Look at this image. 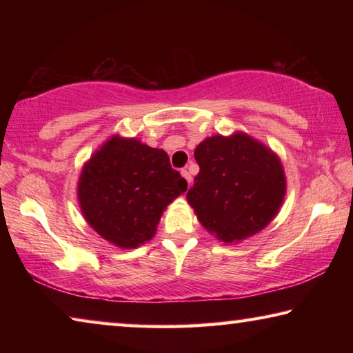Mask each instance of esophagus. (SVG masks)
<instances>
[{
	"label": "esophagus",
	"instance_id": "34e87169",
	"mask_svg": "<svg viewBox=\"0 0 353 353\" xmlns=\"http://www.w3.org/2000/svg\"><path fill=\"white\" fill-rule=\"evenodd\" d=\"M181 174H182V177L185 179V181H187V183L190 185V183H191V176H190V172H188L187 170H181Z\"/></svg>",
	"mask_w": 353,
	"mask_h": 353
}]
</instances>
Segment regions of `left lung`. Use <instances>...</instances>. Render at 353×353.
<instances>
[{"mask_svg": "<svg viewBox=\"0 0 353 353\" xmlns=\"http://www.w3.org/2000/svg\"><path fill=\"white\" fill-rule=\"evenodd\" d=\"M194 159L199 172L187 201L218 240L238 243L259 234L283 204L282 162L250 135L208 137L194 149Z\"/></svg>", "mask_w": 353, "mask_h": 353, "instance_id": "1", "label": "left lung"}]
</instances>
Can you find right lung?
Instances as JSON below:
<instances>
[{
  "label": "right lung",
  "mask_w": 353,
  "mask_h": 353,
  "mask_svg": "<svg viewBox=\"0 0 353 353\" xmlns=\"http://www.w3.org/2000/svg\"><path fill=\"white\" fill-rule=\"evenodd\" d=\"M187 191L163 149L115 135L83 165L77 199L98 234L123 249L151 240L168 204Z\"/></svg>",
  "instance_id": "1"
}]
</instances>
